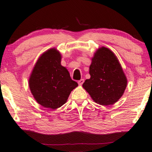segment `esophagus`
Wrapping results in <instances>:
<instances>
[{
	"mask_svg": "<svg viewBox=\"0 0 152 152\" xmlns=\"http://www.w3.org/2000/svg\"><path fill=\"white\" fill-rule=\"evenodd\" d=\"M83 82H84V80H83V79H81V80L78 81V84L80 86H81L83 84Z\"/></svg>",
	"mask_w": 152,
	"mask_h": 152,
	"instance_id": "1",
	"label": "esophagus"
}]
</instances>
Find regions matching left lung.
I'll return each mask as SVG.
<instances>
[{"mask_svg": "<svg viewBox=\"0 0 152 152\" xmlns=\"http://www.w3.org/2000/svg\"><path fill=\"white\" fill-rule=\"evenodd\" d=\"M91 78L83 83L94 102L114 104L121 97L127 86V78L116 56L103 47L94 53L90 66Z\"/></svg>", "mask_w": 152, "mask_h": 152, "instance_id": "8db88e82", "label": "left lung"}]
</instances>
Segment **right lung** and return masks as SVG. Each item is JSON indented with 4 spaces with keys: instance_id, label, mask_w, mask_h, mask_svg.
I'll use <instances>...</instances> for the list:
<instances>
[{
    "instance_id": "1",
    "label": "right lung",
    "mask_w": 152,
    "mask_h": 152,
    "mask_svg": "<svg viewBox=\"0 0 152 152\" xmlns=\"http://www.w3.org/2000/svg\"><path fill=\"white\" fill-rule=\"evenodd\" d=\"M61 56L56 49L42 54L28 80L31 92L42 106L56 110L69 98L71 91L77 86L72 80L68 70L61 65Z\"/></svg>"
}]
</instances>
